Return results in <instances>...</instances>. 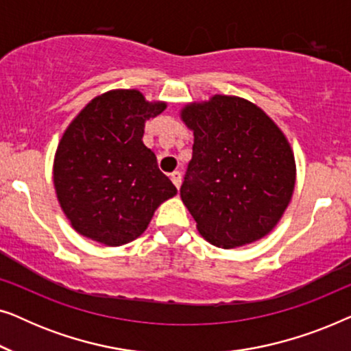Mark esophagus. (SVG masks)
Here are the masks:
<instances>
[{
	"mask_svg": "<svg viewBox=\"0 0 351 351\" xmlns=\"http://www.w3.org/2000/svg\"><path fill=\"white\" fill-rule=\"evenodd\" d=\"M171 180H172V184H174L177 189H179L180 186V184H182V176H180V172L179 171H174L171 174Z\"/></svg>",
	"mask_w": 351,
	"mask_h": 351,
	"instance_id": "34e87169",
	"label": "esophagus"
}]
</instances>
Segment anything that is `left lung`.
Segmentation results:
<instances>
[{
    "mask_svg": "<svg viewBox=\"0 0 351 351\" xmlns=\"http://www.w3.org/2000/svg\"><path fill=\"white\" fill-rule=\"evenodd\" d=\"M180 119L195 137L180 198L201 237L222 249L267 237L295 186V158L285 132L238 95L185 104Z\"/></svg>",
    "mask_w": 351,
    "mask_h": 351,
    "instance_id": "1",
    "label": "left lung"
}]
</instances>
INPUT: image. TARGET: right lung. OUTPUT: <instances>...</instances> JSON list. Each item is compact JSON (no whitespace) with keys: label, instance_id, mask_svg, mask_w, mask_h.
<instances>
[{"label":"right lung","instance_id":"add662e5","mask_svg":"<svg viewBox=\"0 0 351 351\" xmlns=\"http://www.w3.org/2000/svg\"><path fill=\"white\" fill-rule=\"evenodd\" d=\"M166 107L138 89H112L71 119L57 145L52 180L75 232L104 246H123L177 195L142 141L145 123Z\"/></svg>","mask_w":351,"mask_h":351}]
</instances>
